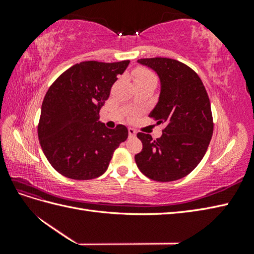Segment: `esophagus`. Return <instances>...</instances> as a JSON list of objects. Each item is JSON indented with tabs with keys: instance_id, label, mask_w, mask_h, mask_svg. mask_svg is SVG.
I'll return each instance as SVG.
<instances>
[{
	"instance_id": "34e87169",
	"label": "esophagus",
	"mask_w": 254,
	"mask_h": 254,
	"mask_svg": "<svg viewBox=\"0 0 254 254\" xmlns=\"http://www.w3.org/2000/svg\"><path fill=\"white\" fill-rule=\"evenodd\" d=\"M128 135L130 136H135L136 135V131L134 130V128H132V127H128Z\"/></svg>"
}]
</instances>
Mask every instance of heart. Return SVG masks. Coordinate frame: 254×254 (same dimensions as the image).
<instances>
[{
  "label": "heart",
  "mask_w": 254,
  "mask_h": 254,
  "mask_svg": "<svg viewBox=\"0 0 254 254\" xmlns=\"http://www.w3.org/2000/svg\"><path fill=\"white\" fill-rule=\"evenodd\" d=\"M133 77L135 84L147 83V82L156 83V75L150 71V69L145 68V67L136 68L133 73Z\"/></svg>",
  "instance_id": "b5f03b06"
}]
</instances>
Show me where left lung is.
Instances as JSON below:
<instances>
[{
    "label": "left lung",
    "mask_w": 254,
    "mask_h": 254,
    "mask_svg": "<svg viewBox=\"0 0 254 254\" xmlns=\"http://www.w3.org/2000/svg\"><path fill=\"white\" fill-rule=\"evenodd\" d=\"M137 62L159 76V99L149 117L158 124L166 123V127L156 139L137 133L143 148L135 155L136 165L152 180H179L199 164L212 138L214 123L208 95L198 75L185 63L168 58Z\"/></svg>",
    "instance_id": "obj_1"
}]
</instances>
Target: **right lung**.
<instances>
[{"label":"right lung","mask_w":254,"mask_h":254,"mask_svg":"<svg viewBox=\"0 0 254 254\" xmlns=\"http://www.w3.org/2000/svg\"><path fill=\"white\" fill-rule=\"evenodd\" d=\"M128 63L80 62L62 73L48 89L38 137L59 174L75 180L95 179L105 174L113 152L127 138V127H106L99 121V111Z\"/></svg>","instance_id":"add662e5"}]
</instances>
